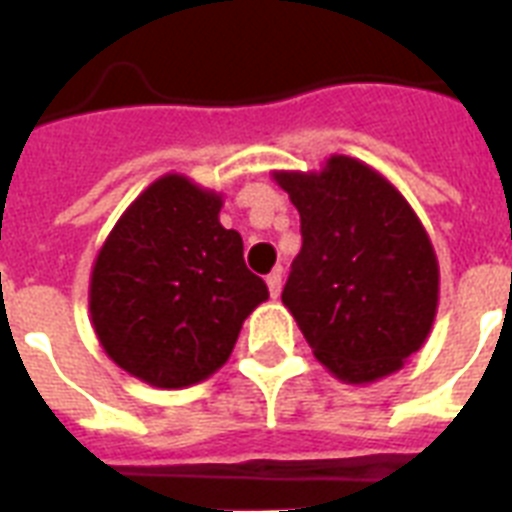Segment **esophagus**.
Wrapping results in <instances>:
<instances>
[{
  "mask_svg": "<svg viewBox=\"0 0 512 512\" xmlns=\"http://www.w3.org/2000/svg\"><path fill=\"white\" fill-rule=\"evenodd\" d=\"M265 284H268V292L270 297L276 299L281 294V270H273L268 278H265Z\"/></svg>",
  "mask_w": 512,
  "mask_h": 512,
  "instance_id": "obj_1",
  "label": "esophagus"
}]
</instances>
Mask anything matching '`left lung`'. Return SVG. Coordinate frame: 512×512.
Listing matches in <instances>:
<instances>
[{
    "label": "left lung",
    "mask_w": 512,
    "mask_h": 512,
    "mask_svg": "<svg viewBox=\"0 0 512 512\" xmlns=\"http://www.w3.org/2000/svg\"><path fill=\"white\" fill-rule=\"evenodd\" d=\"M302 220L281 302L339 381L365 386L418 352L439 307V260L402 191L368 162L331 155L321 170H273Z\"/></svg>",
    "instance_id": "8db88e82"
}]
</instances>
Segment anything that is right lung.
<instances>
[{
    "label": "right lung",
    "instance_id": "obj_1",
    "mask_svg": "<svg viewBox=\"0 0 512 512\" xmlns=\"http://www.w3.org/2000/svg\"><path fill=\"white\" fill-rule=\"evenodd\" d=\"M223 194L165 173L123 210L89 278V318L128 376L186 389L220 371L268 286L244 265Z\"/></svg>",
    "mask_w": 512,
    "mask_h": 512
}]
</instances>
